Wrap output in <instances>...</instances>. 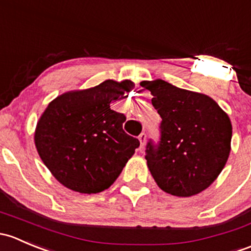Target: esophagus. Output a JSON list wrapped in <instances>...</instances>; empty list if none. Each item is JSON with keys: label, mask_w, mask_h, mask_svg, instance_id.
I'll use <instances>...</instances> for the list:
<instances>
[{"label": "esophagus", "mask_w": 251, "mask_h": 251, "mask_svg": "<svg viewBox=\"0 0 251 251\" xmlns=\"http://www.w3.org/2000/svg\"><path fill=\"white\" fill-rule=\"evenodd\" d=\"M139 141H140L141 147H144L145 143H146V134H145V133H141L140 135H139Z\"/></svg>", "instance_id": "obj_1"}]
</instances>
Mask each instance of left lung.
Returning a JSON list of instances; mask_svg holds the SVG:
<instances>
[{
  "label": "left lung",
  "mask_w": 251,
  "mask_h": 251,
  "mask_svg": "<svg viewBox=\"0 0 251 251\" xmlns=\"http://www.w3.org/2000/svg\"><path fill=\"white\" fill-rule=\"evenodd\" d=\"M162 118L158 146L147 144L146 158L158 187L176 197H191L211 185L231 152L232 125L218 102L202 93L181 89L163 79L143 81Z\"/></svg>",
  "instance_id": "left-lung-1"
}]
</instances>
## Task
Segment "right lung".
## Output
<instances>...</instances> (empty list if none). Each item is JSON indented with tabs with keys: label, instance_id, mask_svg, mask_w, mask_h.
Segmentation results:
<instances>
[{
	"label": "right lung",
	"instance_id": "add662e5",
	"mask_svg": "<svg viewBox=\"0 0 251 251\" xmlns=\"http://www.w3.org/2000/svg\"><path fill=\"white\" fill-rule=\"evenodd\" d=\"M134 86L130 79H106L49 102L36 126L35 145L61 185L90 195L107 190L120 176L140 143L123 130L126 116L110 104Z\"/></svg>",
	"mask_w": 251,
	"mask_h": 251
}]
</instances>
